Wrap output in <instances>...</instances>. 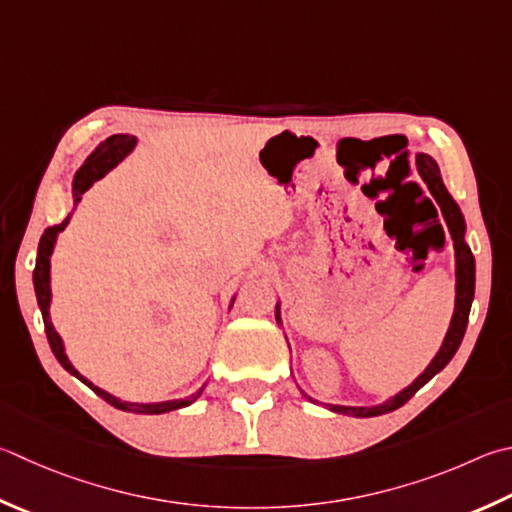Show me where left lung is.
Returning <instances> with one entry per match:
<instances>
[{"label": "left lung", "instance_id": "obj_1", "mask_svg": "<svg viewBox=\"0 0 512 512\" xmlns=\"http://www.w3.org/2000/svg\"><path fill=\"white\" fill-rule=\"evenodd\" d=\"M416 165H418V174L423 176V181L427 183V188H430V192L434 194V199L439 201L443 219H445V224H448V230H450L452 241H454V253H457V304H454V315H452L448 336H445L443 347L439 353H436V358L430 362V367H427L410 387H405L401 394H396L394 398H389L387 403L376 405V407L327 405L331 412L367 418V416H380V414L398 410V407H403L407 401H410V398L427 383V380H432L445 365H448L461 345L463 333H466L472 297H475V257H472L470 248L466 246V241H463V230H466V226H463V217L459 212V206L452 201L448 190H445L439 165L434 163L432 156L418 154Z\"/></svg>", "mask_w": 512, "mask_h": 512}]
</instances>
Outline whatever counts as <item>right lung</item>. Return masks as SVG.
Wrapping results in <instances>:
<instances>
[{"label":"right lung","mask_w":512,"mask_h":512,"mask_svg":"<svg viewBox=\"0 0 512 512\" xmlns=\"http://www.w3.org/2000/svg\"><path fill=\"white\" fill-rule=\"evenodd\" d=\"M136 145V138L134 136H123V134H116V136H109L105 143H100L96 147V152L89 156L85 161V165L80 167L76 179H73V201H80L82 194H85L91 185H94L98 179H102L111 167H116L120 161L125 159V156L134 150ZM69 217L62 221L60 226H51L44 230V235L40 239V246H37V262H35V271H33V284H35V295H37V304H40V311H42V320H44V331H46V340H49L53 356L58 358L60 365L73 374L76 378H80L82 383L87 387L94 389V392L105 398L109 405L118 407V410H125V412H134V414H163V412H172V410H179V407H185L197 401L201 396L203 389H199L197 394H192L190 398H183V401H167V403H154V405H138V403H123L118 401L116 396H111L107 392H102L100 387H96L94 383H89L85 376H80L76 369L67 358V353H64L62 347V340L58 333H55L53 324H51V315H49V304H51V286H49V257L53 253V244H55V237H58V232L64 230L67 226Z\"/></svg>","instance_id":"obj_1"}]
</instances>
